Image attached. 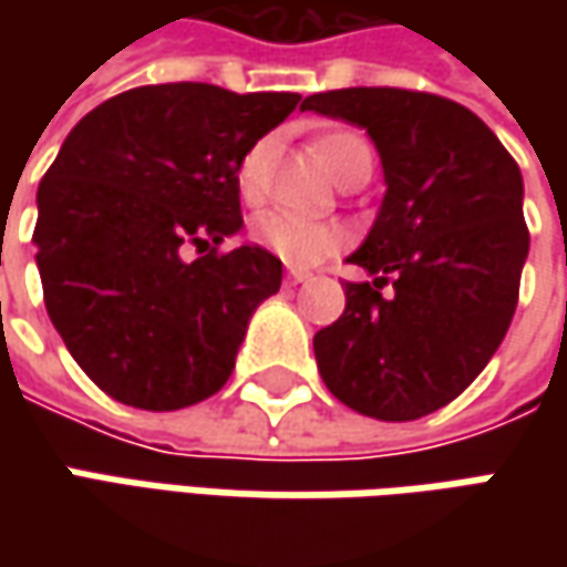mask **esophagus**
<instances>
[{
	"label": "esophagus",
	"instance_id": "34e87169",
	"mask_svg": "<svg viewBox=\"0 0 567 567\" xmlns=\"http://www.w3.org/2000/svg\"><path fill=\"white\" fill-rule=\"evenodd\" d=\"M306 280H309V274H306V271H290V274H287V284H293V287H296V284H306Z\"/></svg>",
	"mask_w": 567,
	"mask_h": 567
}]
</instances>
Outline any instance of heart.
Wrapping results in <instances>:
<instances>
[{
    "instance_id": "heart-1",
    "label": "heart",
    "mask_w": 567,
    "mask_h": 567,
    "mask_svg": "<svg viewBox=\"0 0 567 567\" xmlns=\"http://www.w3.org/2000/svg\"><path fill=\"white\" fill-rule=\"evenodd\" d=\"M265 154H268V142H255L243 154V161L236 166V186L246 202H255L261 195V176H265ZM316 154L321 166L338 179L343 169L372 157V147L362 138L360 132L350 128H338V132H324L316 142ZM251 239L258 246L277 255L280 261L293 265V268H312L318 261H324L328 255L343 249L347 236L343 229L321 224L302 214H290V210H265L251 220Z\"/></svg>"
}]
</instances>
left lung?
<instances>
[{
	"label": "left lung",
	"instance_id": "obj_1",
	"mask_svg": "<svg viewBox=\"0 0 567 567\" xmlns=\"http://www.w3.org/2000/svg\"><path fill=\"white\" fill-rule=\"evenodd\" d=\"M302 110L365 128L388 186L347 258L372 280L343 287V316L312 340L318 372L362 416L420 420L454 401L508 334L530 251L520 169L486 122L447 97L343 87Z\"/></svg>",
	"mask_w": 567,
	"mask_h": 567
}]
</instances>
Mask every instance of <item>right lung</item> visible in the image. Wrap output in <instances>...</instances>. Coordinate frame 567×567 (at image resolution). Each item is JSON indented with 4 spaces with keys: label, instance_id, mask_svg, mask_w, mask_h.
I'll use <instances>...</instances> for the list:
<instances>
[{
    "label": "right lung",
    "instance_id": "1",
    "mask_svg": "<svg viewBox=\"0 0 567 567\" xmlns=\"http://www.w3.org/2000/svg\"><path fill=\"white\" fill-rule=\"evenodd\" d=\"M299 94L147 84L69 132L37 188V268L59 338L113 401L183 410L227 384L284 265L243 229L236 166Z\"/></svg>",
    "mask_w": 567,
    "mask_h": 567
}]
</instances>
